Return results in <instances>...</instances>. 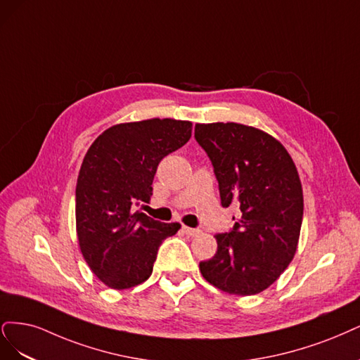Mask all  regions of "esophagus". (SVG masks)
I'll use <instances>...</instances> for the list:
<instances>
[{"mask_svg": "<svg viewBox=\"0 0 360 360\" xmlns=\"http://www.w3.org/2000/svg\"><path fill=\"white\" fill-rule=\"evenodd\" d=\"M182 231H184L185 235H188V236L200 235V230L199 229H191V227H187V226H182Z\"/></svg>", "mask_w": 360, "mask_h": 360, "instance_id": "obj_1", "label": "esophagus"}]
</instances>
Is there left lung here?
I'll return each mask as SVG.
<instances>
[{"mask_svg":"<svg viewBox=\"0 0 360 360\" xmlns=\"http://www.w3.org/2000/svg\"><path fill=\"white\" fill-rule=\"evenodd\" d=\"M194 137L212 161L221 205L240 210L233 229L215 235L217 252L200 262V272L229 295H257L297 250L304 215L297 169L283 143L256 127L195 124Z\"/></svg>","mask_w":360,"mask_h":360,"instance_id":"8db88e82","label":"left lung"}]
</instances>
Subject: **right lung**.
Segmentation results:
<instances>
[{"label":"right lung","mask_w":360,"mask_h":360,"mask_svg":"<svg viewBox=\"0 0 360 360\" xmlns=\"http://www.w3.org/2000/svg\"><path fill=\"white\" fill-rule=\"evenodd\" d=\"M190 121L153 118L104 130L84 157L76 184V231L89 269L115 290L142 284L179 223L136 210L149 202L158 163L191 137Z\"/></svg>","instance_id":"1"}]
</instances>
